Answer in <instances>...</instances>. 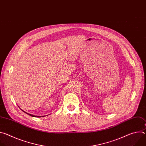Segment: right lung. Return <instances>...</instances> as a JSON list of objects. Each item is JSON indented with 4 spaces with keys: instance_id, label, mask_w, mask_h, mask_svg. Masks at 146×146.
<instances>
[{
    "instance_id": "right-lung-1",
    "label": "right lung",
    "mask_w": 146,
    "mask_h": 146,
    "mask_svg": "<svg viewBox=\"0 0 146 146\" xmlns=\"http://www.w3.org/2000/svg\"><path fill=\"white\" fill-rule=\"evenodd\" d=\"M21 110H22V109H21ZM24 112H25V113H27V114H29V115H31V116H32V117H45V116H46V115H43V116H38V115H33V114H29V113H27V112H25V111H23Z\"/></svg>"
}]
</instances>
